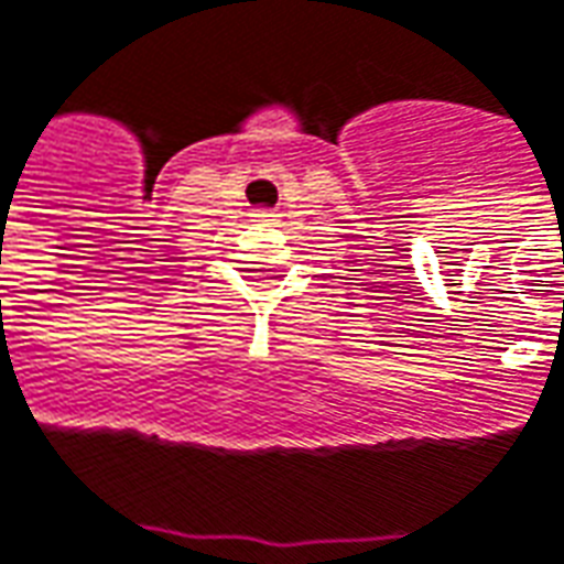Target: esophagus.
Segmentation results:
<instances>
[{
	"mask_svg": "<svg viewBox=\"0 0 564 564\" xmlns=\"http://www.w3.org/2000/svg\"><path fill=\"white\" fill-rule=\"evenodd\" d=\"M256 218H259V221H274V213H271V209H259V213H256Z\"/></svg>",
	"mask_w": 564,
	"mask_h": 564,
	"instance_id": "obj_1",
	"label": "esophagus"
}]
</instances>
